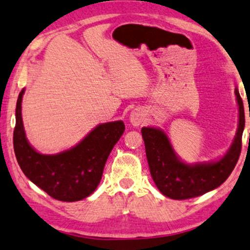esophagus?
<instances>
[{"instance_id":"1","label":"esophagus","mask_w":250,"mask_h":250,"mask_svg":"<svg viewBox=\"0 0 250 250\" xmlns=\"http://www.w3.org/2000/svg\"><path fill=\"white\" fill-rule=\"evenodd\" d=\"M143 121H144V114L141 109H135L130 113V122L132 125H139Z\"/></svg>"}]
</instances>
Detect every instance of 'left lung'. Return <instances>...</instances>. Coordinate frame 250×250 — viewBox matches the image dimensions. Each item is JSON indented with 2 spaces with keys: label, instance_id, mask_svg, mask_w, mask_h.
Segmentation results:
<instances>
[{
  "label": "left lung",
  "instance_id": "1",
  "mask_svg": "<svg viewBox=\"0 0 250 250\" xmlns=\"http://www.w3.org/2000/svg\"><path fill=\"white\" fill-rule=\"evenodd\" d=\"M235 96L239 105L238 131L233 144L218 161L186 165L176 156L164 131L151 127L142 128L149 171L162 194L175 200L199 197L218 188L231 175L240 156L245 128L244 103L238 89H235Z\"/></svg>",
  "mask_w": 250,
  "mask_h": 250
}]
</instances>
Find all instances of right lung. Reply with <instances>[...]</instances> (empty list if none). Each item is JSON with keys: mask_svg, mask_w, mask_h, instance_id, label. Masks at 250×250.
<instances>
[{"mask_svg": "<svg viewBox=\"0 0 250 250\" xmlns=\"http://www.w3.org/2000/svg\"><path fill=\"white\" fill-rule=\"evenodd\" d=\"M22 95L24 89L17 101L13 130V148L22 172L56 200L73 202L89 197L101 182L106 160L125 131V123H103L68 151L40 154L26 139L21 120Z\"/></svg>", "mask_w": 250, "mask_h": 250, "instance_id": "obj_1", "label": "right lung"}]
</instances>
